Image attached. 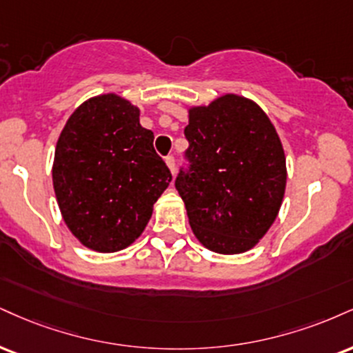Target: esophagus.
<instances>
[{
  "mask_svg": "<svg viewBox=\"0 0 353 353\" xmlns=\"http://www.w3.org/2000/svg\"><path fill=\"white\" fill-rule=\"evenodd\" d=\"M165 164H168V168L171 169V172L174 174L176 172V159H174V156L171 154V156H168V158H165Z\"/></svg>",
  "mask_w": 353,
  "mask_h": 353,
  "instance_id": "obj_1",
  "label": "esophagus"
}]
</instances>
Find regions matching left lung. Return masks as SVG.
Listing matches in <instances>:
<instances>
[{
    "label": "left lung",
    "mask_w": 353,
    "mask_h": 353,
    "mask_svg": "<svg viewBox=\"0 0 353 353\" xmlns=\"http://www.w3.org/2000/svg\"><path fill=\"white\" fill-rule=\"evenodd\" d=\"M189 148L176 189L197 240L223 254L253 248L273 225L286 189L283 144L266 113L239 95L189 110Z\"/></svg>",
    "instance_id": "obj_1"
}]
</instances>
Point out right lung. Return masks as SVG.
I'll use <instances>...</instances> for the list:
<instances>
[{
  "label": "right lung",
  "instance_id": "1",
  "mask_svg": "<svg viewBox=\"0 0 353 353\" xmlns=\"http://www.w3.org/2000/svg\"><path fill=\"white\" fill-rule=\"evenodd\" d=\"M139 110L107 93L87 100L63 126L52 182L63 222L95 252H118L141 235L172 176Z\"/></svg>",
  "mask_w": 353,
  "mask_h": 353
}]
</instances>
